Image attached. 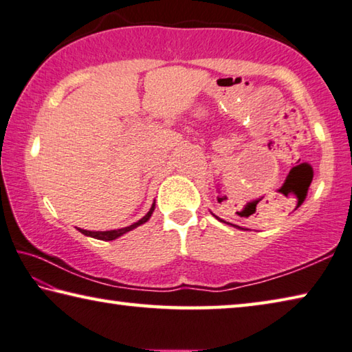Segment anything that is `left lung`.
<instances>
[{
	"mask_svg": "<svg viewBox=\"0 0 352 352\" xmlns=\"http://www.w3.org/2000/svg\"><path fill=\"white\" fill-rule=\"evenodd\" d=\"M217 217V215H215ZM218 218V217H217ZM218 220H220V221H223V223H226V221H224V220H221V218H218ZM229 224V223H228ZM232 226H235V224H232ZM235 228H239L240 229V226H235ZM241 229H243V228H241Z\"/></svg>",
	"mask_w": 352,
	"mask_h": 352,
	"instance_id": "left-lung-1",
	"label": "left lung"
}]
</instances>
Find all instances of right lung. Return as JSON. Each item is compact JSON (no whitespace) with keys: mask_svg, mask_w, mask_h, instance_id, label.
Masks as SVG:
<instances>
[{"mask_svg":"<svg viewBox=\"0 0 352 352\" xmlns=\"http://www.w3.org/2000/svg\"><path fill=\"white\" fill-rule=\"evenodd\" d=\"M154 206H155V204H153V206H151V209H149V212H148V214H146L145 217L140 218V220H138L137 223L131 224V226H128V228L115 229V230H85V229H79V232H80V234H84V235H87V237H94V239H98V240H106V241H109V240H115V239L122 237L123 234L129 232V230L135 229L137 226H140V224L146 223V221L149 220V218H151V214L154 212Z\"/></svg>","mask_w":352,"mask_h":352,"instance_id":"right-lung-1","label":"right lung"}]
</instances>
